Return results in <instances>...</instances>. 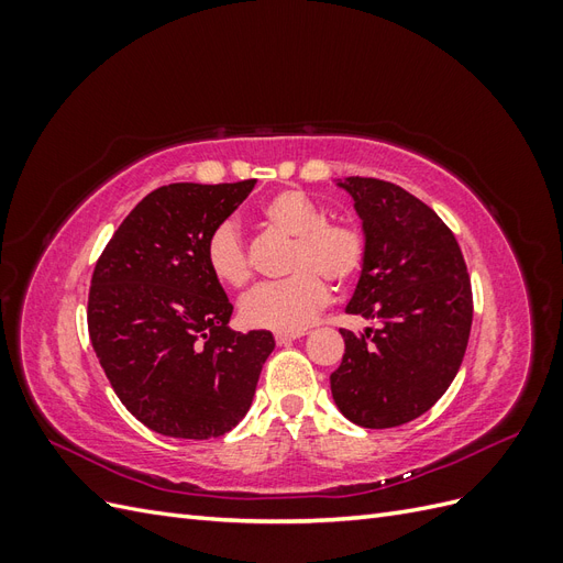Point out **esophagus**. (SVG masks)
<instances>
[{
    "label": "esophagus",
    "mask_w": 563,
    "mask_h": 563,
    "mask_svg": "<svg viewBox=\"0 0 563 563\" xmlns=\"http://www.w3.org/2000/svg\"><path fill=\"white\" fill-rule=\"evenodd\" d=\"M302 335H305L302 331H298V333H277L275 340H277V345L282 347V345H291L294 340H298V338H302Z\"/></svg>",
    "instance_id": "34e87169"
}]
</instances>
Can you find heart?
<instances>
[{
  "label": "heart",
  "instance_id": "heart-1",
  "mask_svg": "<svg viewBox=\"0 0 563 563\" xmlns=\"http://www.w3.org/2000/svg\"><path fill=\"white\" fill-rule=\"evenodd\" d=\"M263 220L296 246L288 269L294 277L255 286L240 302L242 321L251 329L298 333L329 302V277L352 282L366 263V236L352 223H327V213L300 190H282L263 203ZM207 265L225 286L240 288L251 277L242 234L234 223H220L207 242Z\"/></svg>",
  "mask_w": 563,
  "mask_h": 563
}]
</instances>
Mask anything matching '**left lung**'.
I'll return each instance as SVG.
<instances>
[{"instance_id": "left-lung-1", "label": "left lung", "mask_w": 563, "mask_h": 563, "mask_svg": "<svg viewBox=\"0 0 563 563\" xmlns=\"http://www.w3.org/2000/svg\"><path fill=\"white\" fill-rule=\"evenodd\" d=\"M366 236V263L347 314L378 323L340 331L345 354L331 395L354 424L411 422L437 404L463 364L472 329V286L453 232L428 203L378 178H338Z\"/></svg>"}]
</instances>
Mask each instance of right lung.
<instances>
[{
  "instance_id": "add662e5",
  "label": "right lung",
  "mask_w": 563,
  "mask_h": 563,
  "mask_svg": "<svg viewBox=\"0 0 563 563\" xmlns=\"http://www.w3.org/2000/svg\"><path fill=\"white\" fill-rule=\"evenodd\" d=\"M255 180L172 183L139 201L100 255L89 335L117 397L152 432L209 439L251 408L269 331L230 329L232 302L207 265L209 234Z\"/></svg>"
}]
</instances>
